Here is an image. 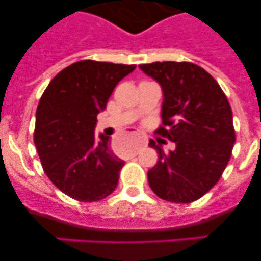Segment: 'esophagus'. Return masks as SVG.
<instances>
[{"mask_svg": "<svg viewBox=\"0 0 261 261\" xmlns=\"http://www.w3.org/2000/svg\"><path fill=\"white\" fill-rule=\"evenodd\" d=\"M141 146H144V144H136V145L135 146H134V150H133V156H135V155L136 154H138V152H139V149H140V147Z\"/></svg>", "mask_w": 261, "mask_h": 261, "instance_id": "1", "label": "esophagus"}]
</instances>
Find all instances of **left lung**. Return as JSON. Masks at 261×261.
I'll return each instance as SVG.
<instances>
[{"label":"left lung","mask_w":261,"mask_h":261,"mask_svg":"<svg viewBox=\"0 0 261 261\" xmlns=\"http://www.w3.org/2000/svg\"><path fill=\"white\" fill-rule=\"evenodd\" d=\"M163 92L158 133L175 144L165 152L152 139L158 162L147 172L150 188L174 203L201 198L220 180L235 144L232 111L218 83L203 68L187 62L139 65Z\"/></svg>","instance_id":"1"}]
</instances>
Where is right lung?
<instances>
[{"mask_svg":"<svg viewBox=\"0 0 261 261\" xmlns=\"http://www.w3.org/2000/svg\"><path fill=\"white\" fill-rule=\"evenodd\" d=\"M135 68L81 60L58 73L41 96L34 143L49 179L77 201H99L117 187L125 162L112 151L111 138H96L94 128L115 87Z\"/></svg>","mask_w":261,"mask_h":261,"instance_id":"add662e5","label":"right lung"}]
</instances>
